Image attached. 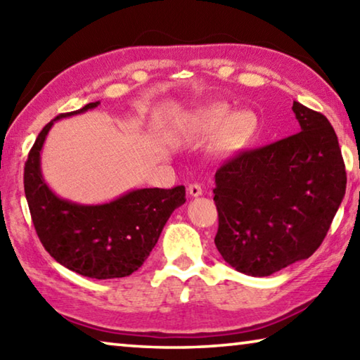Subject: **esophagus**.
Masks as SVG:
<instances>
[{
	"mask_svg": "<svg viewBox=\"0 0 360 360\" xmlns=\"http://www.w3.org/2000/svg\"><path fill=\"white\" fill-rule=\"evenodd\" d=\"M187 192L191 197H200V195L203 193V188H202V186L197 184V182H193V184H188Z\"/></svg>",
	"mask_w": 360,
	"mask_h": 360,
	"instance_id": "obj_1",
	"label": "esophagus"
}]
</instances>
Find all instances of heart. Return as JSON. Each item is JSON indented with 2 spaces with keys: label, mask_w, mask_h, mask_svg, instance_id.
Here are the masks:
<instances>
[{
  "label": "heart",
  "mask_w": 360,
  "mask_h": 360,
  "mask_svg": "<svg viewBox=\"0 0 360 360\" xmlns=\"http://www.w3.org/2000/svg\"><path fill=\"white\" fill-rule=\"evenodd\" d=\"M217 131L214 139V149L217 152H233L245 146L252 138L257 129V119L251 112H238L231 115L230 109L216 103L205 108H200L188 115L184 124V131L192 135H210Z\"/></svg>",
  "instance_id": "obj_1"
}]
</instances>
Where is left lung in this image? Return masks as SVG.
<instances>
[{
	"label": "left lung",
	"instance_id": "8db88e82",
	"mask_svg": "<svg viewBox=\"0 0 360 360\" xmlns=\"http://www.w3.org/2000/svg\"><path fill=\"white\" fill-rule=\"evenodd\" d=\"M292 111L300 131L241 152L216 172V248L249 276L308 259L345 197V163L330 122L298 101Z\"/></svg>",
	"mask_w": 360,
	"mask_h": 360
}]
</instances>
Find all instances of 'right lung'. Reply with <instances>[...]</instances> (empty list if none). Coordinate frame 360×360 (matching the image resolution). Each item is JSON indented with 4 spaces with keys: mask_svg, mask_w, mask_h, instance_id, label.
Returning a JSON list of instances; mask_svg holds the SVG:
<instances>
[{
    "mask_svg": "<svg viewBox=\"0 0 360 360\" xmlns=\"http://www.w3.org/2000/svg\"><path fill=\"white\" fill-rule=\"evenodd\" d=\"M100 105L89 103L57 115L41 130L23 173L25 197L42 246L60 265L95 279L130 276L157 245L176 208L186 203V187L133 188L108 203L82 205L49 187L41 172V150L53 122Z\"/></svg>",
    "mask_w": 360,
    "mask_h": 360,
    "instance_id": "obj_1",
    "label": "right lung"
}]
</instances>
